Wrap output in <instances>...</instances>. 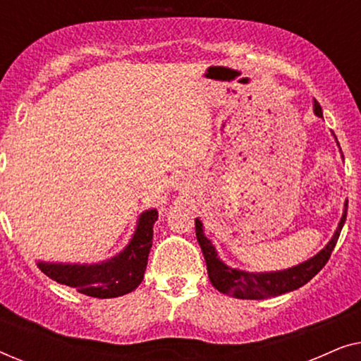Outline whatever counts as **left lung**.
I'll use <instances>...</instances> for the list:
<instances>
[{
	"label": "left lung",
	"instance_id": "1",
	"mask_svg": "<svg viewBox=\"0 0 361 361\" xmlns=\"http://www.w3.org/2000/svg\"><path fill=\"white\" fill-rule=\"evenodd\" d=\"M314 111L317 116H322V108H320L319 102H314ZM347 209L348 202H345V212L340 220L338 228L335 231L334 238L329 241V245L310 258L305 263L294 266V268L278 271V273H246V271L233 269L221 263L216 256V251L212 245V241L204 235L202 230V221L195 220V235L197 241H199L202 253H204L205 263H207V273H209L210 283L215 289L220 293L233 295L238 299H268L274 298V295H281L290 290L299 289L300 286L307 284L320 269L327 264V261L332 255V251L337 245V240L340 236V231L343 228L345 220H347Z\"/></svg>",
	"mask_w": 361,
	"mask_h": 361
}]
</instances>
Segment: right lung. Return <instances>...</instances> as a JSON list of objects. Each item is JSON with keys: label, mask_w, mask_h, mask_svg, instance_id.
Instances as JSON below:
<instances>
[{"label": "right lung", "mask_w": 361, "mask_h": 361, "mask_svg": "<svg viewBox=\"0 0 361 361\" xmlns=\"http://www.w3.org/2000/svg\"><path fill=\"white\" fill-rule=\"evenodd\" d=\"M156 220V210L145 212L131 243L123 253L105 263L90 266L39 263V268L51 279L92 298L110 299L125 295L135 290L145 278L147 256L152 246V225Z\"/></svg>", "instance_id": "add662e5"}]
</instances>
